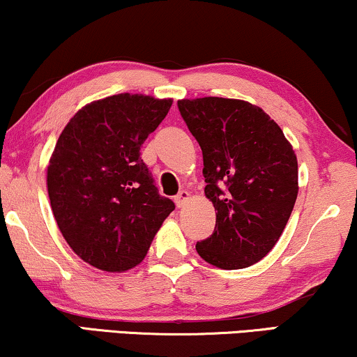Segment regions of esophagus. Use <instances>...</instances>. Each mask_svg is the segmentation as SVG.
<instances>
[{"label": "esophagus", "mask_w": 357, "mask_h": 357, "mask_svg": "<svg viewBox=\"0 0 357 357\" xmlns=\"http://www.w3.org/2000/svg\"><path fill=\"white\" fill-rule=\"evenodd\" d=\"M188 198H190V193L187 192V190H182V192H178L177 195H175L174 199H175V204H177L178 208H182Z\"/></svg>", "instance_id": "esophagus-1"}]
</instances>
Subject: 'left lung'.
<instances>
[{"instance_id": "left-lung-1", "label": "left lung", "mask_w": 357, "mask_h": 357, "mask_svg": "<svg viewBox=\"0 0 357 357\" xmlns=\"http://www.w3.org/2000/svg\"><path fill=\"white\" fill-rule=\"evenodd\" d=\"M203 151L204 195L216 227L197 242L204 261L241 270L260 261L284 231L297 198V159L284 133L260 107L203 97L177 102Z\"/></svg>"}]
</instances>
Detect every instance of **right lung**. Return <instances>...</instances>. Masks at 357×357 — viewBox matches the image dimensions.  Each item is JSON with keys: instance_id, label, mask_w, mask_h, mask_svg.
<instances>
[{"instance_id": "add662e5", "label": "right lung", "mask_w": 357, "mask_h": 357, "mask_svg": "<svg viewBox=\"0 0 357 357\" xmlns=\"http://www.w3.org/2000/svg\"><path fill=\"white\" fill-rule=\"evenodd\" d=\"M170 105L141 94L105 97L82 107L56 141L47 170L53 216L76 255L99 270L143 261L175 209L139 153Z\"/></svg>"}]
</instances>
